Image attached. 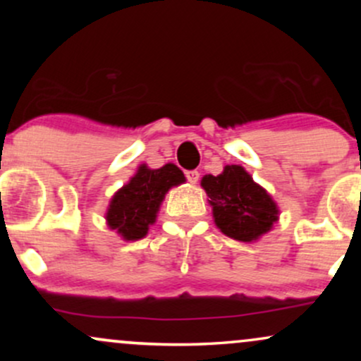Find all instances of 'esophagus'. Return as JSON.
<instances>
[{
    "mask_svg": "<svg viewBox=\"0 0 361 361\" xmlns=\"http://www.w3.org/2000/svg\"><path fill=\"white\" fill-rule=\"evenodd\" d=\"M185 176H186V180L190 181V183H197L198 178H200V173H198L197 169H190V171L185 173Z\"/></svg>",
    "mask_w": 361,
    "mask_h": 361,
    "instance_id": "esophagus-1",
    "label": "esophagus"
}]
</instances>
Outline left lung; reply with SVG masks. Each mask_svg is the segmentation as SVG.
<instances>
[{
  "mask_svg": "<svg viewBox=\"0 0 361 361\" xmlns=\"http://www.w3.org/2000/svg\"><path fill=\"white\" fill-rule=\"evenodd\" d=\"M202 186L210 198L215 224L229 238L255 241L279 219V209L267 190L238 164L226 166L219 176H204Z\"/></svg>",
  "mask_w": 361,
  "mask_h": 361,
  "instance_id": "left-lung-1",
  "label": "left lung"
}]
</instances>
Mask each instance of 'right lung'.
<instances>
[{"label": "right lung", "instance_id": "1", "mask_svg": "<svg viewBox=\"0 0 361 361\" xmlns=\"http://www.w3.org/2000/svg\"><path fill=\"white\" fill-rule=\"evenodd\" d=\"M185 181L183 173L175 164L159 169L140 166L128 183L111 198L106 221L127 241L144 238L149 226L156 221L157 209L171 186Z\"/></svg>", "mask_w": 361, "mask_h": 361}]
</instances>
